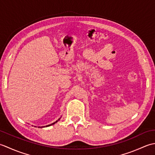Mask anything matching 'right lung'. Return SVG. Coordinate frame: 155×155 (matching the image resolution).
Segmentation results:
<instances>
[{
    "label": "right lung",
    "mask_w": 155,
    "mask_h": 155,
    "mask_svg": "<svg viewBox=\"0 0 155 155\" xmlns=\"http://www.w3.org/2000/svg\"><path fill=\"white\" fill-rule=\"evenodd\" d=\"M60 120V118H59V119H58V120ZM58 120H57V121H56V122H54V123H52V124H50V125H52V124H54V123H57V122H58ZM50 125H47V126H46V127H49V126H50Z\"/></svg>",
    "instance_id": "obj_1"
}]
</instances>
